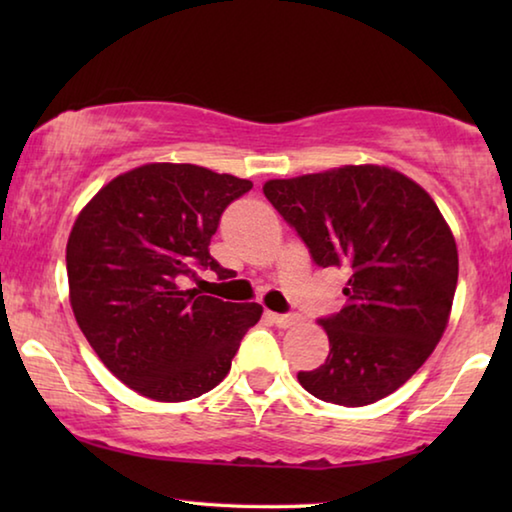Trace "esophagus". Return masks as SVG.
<instances>
[{
  "label": "esophagus",
  "instance_id": "esophagus-1",
  "mask_svg": "<svg viewBox=\"0 0 512 512\" xmlns=\"http://www.w3.org/2000/svg\"><path fill=\"white\" fill-rule=\"evenodd\" d=\"M268 318H271L277 327H291L300 320L298 314H268Z\"/></svg>",
  "mask_w": 512,
  "mask_h": 512
}]
</instances>
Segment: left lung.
Returning a JSON list of instances; mask_svg holds the SVG:
<instances>
[{"mask_svg":"<svg viewBox=\"0 0 512 512\" xmlns=\"http://www.w3.org/2000/svg\"><path fill=\"white\" fill-rule=\"evenodd\" d=\"M264 196L318 266L348 273L345 307L318 320L329 354L298 372L302 388L341 406L391 395L429 359L452 311L458 250L438 205L377 164L268 180Z\"/></svg>","mask_w":512,"mask_h":512,"instance_id":"1","label":"left lung"}]
</instances>
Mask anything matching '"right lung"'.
Listing matches in <instances>:
<instances>
[{
  "mask_svg": "<svg viewBox=\"0 0 512 512\" xmlns=\"http://www.w3.org/2000/svg\"><path fill=\"white\" fill-rule=\"evenodd\" d=\"M253 183L196 164L153 162L110 180L67 241L76 323L112 375L144 397L185 402L221 384L262 307L185 289L210 268L221 214Z\"/></svg>",
  "mask_w": 512,
  "mask_h": 512,
  "instance_id": "1",
  "label": "right lung"
}]
</instances>
